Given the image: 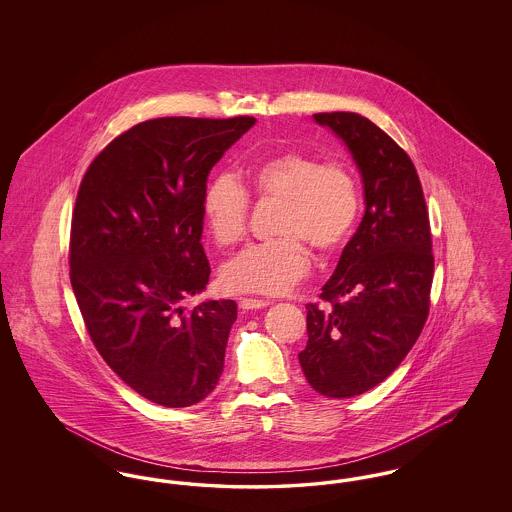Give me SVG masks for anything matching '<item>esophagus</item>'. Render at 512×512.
<instances>
[{
	"mask_svg": "<svg viewBox=\"0 0 512 512\" xmlns=\"http://www.w3.org/2000/svg\"><path fill=\"white\" fill-rule=\"evenodd\" d=\"M270 305V301L267 299H251V297H245L240 301V307L244 309V311H257V309H265Z\"/></svg>",
	"mask_w": 512,
	"mask_h": 512,
	"instance_id": "esophagus-1",
	"label": "esophagus"
}]
</instances>
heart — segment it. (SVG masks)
Returning a JSON list of instances; mask_svg holds the SVG:
<instances>
[{"instance_id":"b5f03b06","label":"heart","mask_w":512,"mask_h":512,"mask_svg":"<svg viewBox=\"0 0 512 512\" xmlns=\"http://www.w3.org/2000/svg\"><path fill=\"white\" fill-rule=\"evenodd\" d=\"M249 194L278 203L274 234L267 244L249 245L220 272L226 290L280 295L307 274L311 251L334 255L347 242L359 215V184L341 161L320 163L317 155L286 149L263 157L244 174V186L228 174L215 178L203 195V219L222 245L245 236Z\"/></svg>"}]
</instances>
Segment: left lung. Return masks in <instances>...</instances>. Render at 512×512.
Instances as JSON below:
<instances>
[{
    "mask_svg": "<svg viewBox=\"0 0 512 512\" xmlns=\"http://www.w3.org/2000/svg\"><path fill=\"white\" fill-rule=\"evenodd\" d=\"M357 165L365 215L307 305L299 365L313 390L353 397L384 382L418 340L430 309L434 255L422 186L409 155L357 113H317Z\"/></svg>",
    "mask_w": 512,
    "mask_h": 512,
    "instance_id": "left-lung-1",
    "label": "left lung"
}]
</instances>
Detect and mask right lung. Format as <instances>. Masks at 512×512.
I'll return each mask as SVG.
<instances>
[{"instance_id":"right-lung-1","label":"right lung","mask_w":512,"mask_h":512,"mask_svg":"<svg viewBox=\"0 0 512 512\" xmlns=\"http://www.w3.org/2000/svg\"><path fill=\"white\" fill-rule=\"evenodd\" d=\"M255 122H140L99 153L80 184L74 297L103 361L151 403L192 407L219 384L238 305L182 301L209 284L201 245L207 176Z\"/></svg>"}]
</instances>
